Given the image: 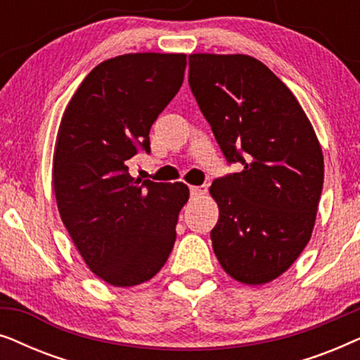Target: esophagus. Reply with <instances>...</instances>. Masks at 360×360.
<instances>
[{
  "mask_svg": "<svg viewBox=\"0 0 360 360\" xmlns=\"http://www.w3.org/2000/svg\"><path fill=\"white\" fill-rule=\"evenodd\" d=\"M206 191H208V186L206 185H198V186H190L191 196H203Z\"/></svg>",
  "mask_w": 360,
  "mask_h": 360,
  "instance_id": "34e87169",
  "label": "esophagus"
}]
</instances>
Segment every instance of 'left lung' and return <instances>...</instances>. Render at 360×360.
<instances>
[{
    "label": "left lung",
    "mask_w": 360,
    "mask_h": 360,
    "mask_svg": "<svg viewBox=\"0 0 360 360\" xmlns=\"http://www.w3.org/2000/svg\"><path fill=\"white\" fill-rule=\"evenodd\" d=\"M188 83L229 164L216 179L211 231L224 272L264 285L287 272L311 238L324 180L323 150L297 98L257 58L191 53Z\"/></svg>",
    "instance_id": "1"
}]
</instances>
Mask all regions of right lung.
I'll list each match as a JSON object with an SVG mask.
<instances>
[{"label":"right lung","instance_id":"obj_1","mask_svg":"<svg viewBox=\"0 0 360 360\" xmlns=\"http://www.w3.org/2000/svg\"><path fill=\"white\" fill-rule=\"evenodd\" d=\"M185 53H124L85 77L63 112L52 185L62 223L88 269L112 287L150 280L175 244L190 190L134 179L127 165L184 83Z\"/></svg>","mask_w":360,"mask_h":360}]
</instances>
